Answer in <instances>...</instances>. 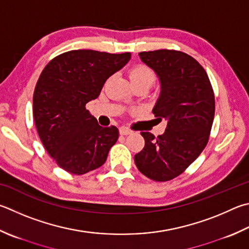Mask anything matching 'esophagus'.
<instances>
[{
	"mask_svg": "<svg viewBox=\"0 0 249 249\" xmlns=\"http://www.w3.org/2000/svg\"><path fill=\"white\" fill-rule=\"evenodd\" d=\"M120 134L122 135V136H126V135H129V134H132V130L128 129V128L122 127V128H120Z\"/></svg>",
	"mask_w": 249,
	"mask_h": 249,
	"instance_id": "esophagus-1",
	"label": "esophagus"
}]
</instances>
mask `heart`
Returning <instances> with one entry per match:
<instances>
[{
    "mask_svg": "<svg viewBox=\"0 0 249 249\" xmlns=\"http://www.w3.org/2000/svg\"><path fill=\"white\" fill-rule=\"evenodd\" d=\"M129 79L134 86L144 85L149 88L157 79V74L151 67L144 64H135L128 70Z\"/></svg>",
    "mask_w": 249,
    "mask_h": 249,
    "instance_id": "b5f03b06",
    "label": "heart"
}]
</instances>
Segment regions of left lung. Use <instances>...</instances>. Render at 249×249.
<instances>
[{
	"label": "left lung",
	"mask_w": 249,
	"mask_h": 249,
	"mask_svg": "<svg viewBox=\"0 0 249 249\" xmlns=\"http://www.w3.org/2000/svg\"><path fill=\"white\" fill-rule=\"evenodd\" d=\"M142 61L156 71L161 93L153 114L168 121L164 134L142 132L144 147L135 155L137 169L156 182L178 178L207 146L214 117V92L203 67L176 50L140 52Z\"/></svg>",
	"instance_id": "obj_1"
}]
</instances>
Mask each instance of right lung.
Returning <instances> with one entry per match:
<instances>
[{
  "label": "right lung",
  "mask_w": 249,
  "mask_h": 249,
  "mask_svg": "<svg viewBox=\"0 0 249 249\" xmlns=\"http://www.w3.org/2000/svg\"><path fill=\"white\" fill-rule=\"evenodd\" d=\"M130 53L71 50L50 61L34 92V120L44 148L56 164L81 175L105 163L119 138L115 126L102 127L86 109L106 80L129 61Z\"/></svg>",
  "instance_id": "add662e5"
}]
</instances>
